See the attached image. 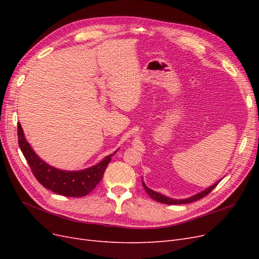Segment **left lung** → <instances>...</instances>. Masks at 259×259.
Instances as JSON below:
<instances>
[{"instance_id": "left-lung-1", "label": "left lung", "mask_w": 259, "mask_h": 259, "mask_svg": "<svg viewBox=\"0 0 259 259\" xmlns=\"http://www.w3.org/2000/svg\"><path fill=\"white\" fill-rule=\"evenodd\" d=\"M219 182H221V180H219ZM219 182H218V183H219ZM218 183H216V184H214L211 187L207 188L206 190L202 191V192H200V193H198V194H195V195H193V197H191V198H189V199H185V200H173V199H169V198H167V197H164V195H162V194H160V193H158V192H155V191H153V190H151V189H149V188L145 185L144 182H143V186H144V188H145L146 192H147L149 195H150V197H151L153 200L158 201V202H160V203H164V204L177 205V204H187V203H191V202L198 201V200H200V199H202V198H204L205 195H207L211 190L214 189V188L218 185Z\"/></svg>"}]
</instances>
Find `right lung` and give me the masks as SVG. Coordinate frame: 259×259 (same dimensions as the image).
Instances as JSON below:
<instances>
[{"instance_id": "add662e5", "label": "right lung", "mask_w": 259, "mask_h": 259, "mask_svg": "<svg viewBox=\"0 0 259 259\" xmlns=\"http://www.w3.org/2000/svg\"><path fill=\"white\" fill-rule=\"evenodd\" d=\"M17 135L20 150L37 182L46 189L65 197H85L92 192L103 178L105 169L113 155H108L97 165L83 170H61L49 165L38 158L26 140L20 123L17 126Z\"/></svg>"}]
</instances>
